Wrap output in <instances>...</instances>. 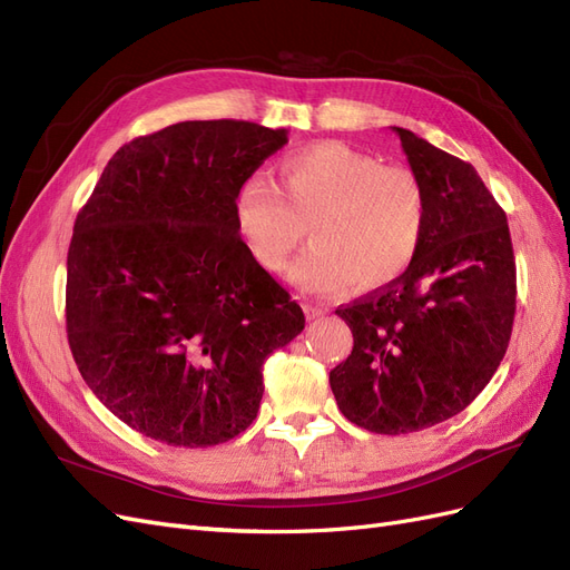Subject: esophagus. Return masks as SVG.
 <instances>
[{"mask_svg": "<svg viewBox=\"0 0 570 570\" xmlns=\"http://www.w3.org/2000/svg\"><path fill=\"white\" fill-rule=\"evenodd\" d=\"M304 314H306L308 321H314V318H321L325 314V308L318 306V304H312V302H304Z\"/></svg>", "mask_w": 570, "mask_h": 570, "instance_id": "34e87169", "label": "esophagus"}]
</instances>
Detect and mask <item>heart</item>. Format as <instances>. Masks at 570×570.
<instances>
[{"label":"heart","mask_w":570,"mask_h":570,"mask_svg":"<svg viewBox=\"0 0 570 570\" xmlns=\"http://www.w3.org/2000/svg\"><path fill=\"white\" fill-rule=\"evenodd\" d=\"M278 168L283 187L256 174L239 185L233 206L237 235L258 266L283 271L306 223L314 243L289 268L304 289L333 295L352 283L377 289L416 262L425 195L409 168L383 166L337 140L289 151Z\"/></svg>","instance_id":"1"}]
</instances>
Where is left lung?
Listing matches in <instances>:
<instances>
[{
    "instance_id": "1",
    "label": "left lung",
    "mask_w": 570,
    "mask_h": 570,
    "mask_svg": "<svg viewBox=\"0 0 570 570\" xmlns=\"http://www.w3.org/2000/svg\"><path fill=\"white\" fill-rule=\"evenodd\" d=\"M392 130L425 195L423 243L402 278L337 308L354 347L331 371L340 411L377 435L416 433L469 406L502 364L515 314L502 206L471 164Z\"/></svg>"
}]
</instances>
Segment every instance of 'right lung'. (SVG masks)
Wrapping results in <instances>:
<instances>
[{"label":"right lung","mask_w":570,"mask_h":570,"mask_svg":"<svg viewBox=\"0 0 570 570\" xmlns=\"http://www.w3.org/2000/svg\"><path fill=\"white\" fill-rule=\"evenodd\" d=\"M287 130L183 120L135 137L82 206L66 333L114 416L170 446H214L256 419L268 354L304 331L285 287L237 235V189Z\"/></svg>","instance_id":"obj_1"}]
</instances>
